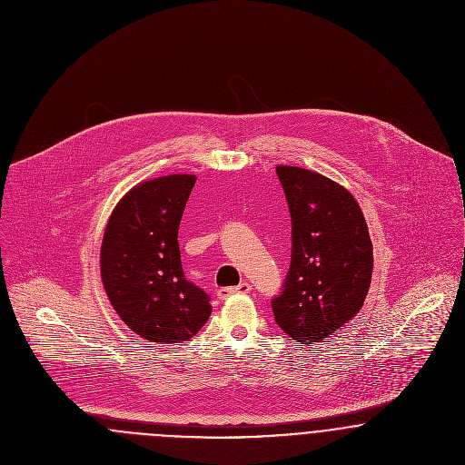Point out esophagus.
<instances>
[{"mask_svg":"<svg viewBox=\"0 0 465 465\" xmlns=\"http://www.w3.org/2000/svg\"><path fill=\"white\" fill-rule=\"evenodd\" d=\"M252 286L249 282H240L238 286H232V288H220L218 290V299H227L234 293H251Z\"/></svg>","mask_w":465,"mask_h":465,"instance_id":"obj_1","label":"esophagus"}]
</instances>
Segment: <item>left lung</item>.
<instances>
[{"instance_id":"left-lung-1","label":"left lung","mask_w":465,"mask_h":465,"mask_svg":"<svg viewBox=\"0 0 465 465\" xmlns=\"http://www.w3.org/2000/svg\"><path fill=\"white\" fill-rule=\"evenodd\" d=\"M292 216V265L272 301L277 326L317 343L361 310L372 277V243L356 199L331 179L299 166L275 168Z\"/></svg>"}]
</instances>
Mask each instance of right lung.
Listing matches in <instances>:
<instances>
[{"label": "right lung", "instance_id": "add662e5", "mask_svg": "<svg viewBox=\"0 0 465 465\" xmlns=\"http://www.w3.org/2000/svg\"><path fill=\"white\" fill-rule=\"evenodd\" d=\"M195 175H164L134 186L113 209L100 275L120 319L144 340L179 343L211 315L209 295L184 277L179 225Z\"/></svg>", "mask_w": 465, "mask_h": 465}]
</instances>
